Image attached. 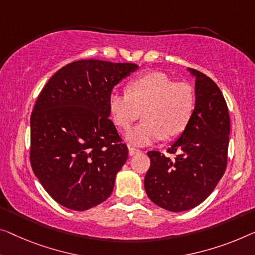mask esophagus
Returning <instances> with one entry per match:
<instances>
[{
	"mask_svg": "<svg viewBox=\"0 0 255 255\" xmlns=\"http://www.w3.org/2000/svg\"><path fill=\"white\" fill-rule=\"evenodd\" d=\"M128 150H129V155H134V154L139 153L140 152L138 149H136V147H134V146H129Z\"/></svg>",
	"mask_w": 255,
	"mask_h": 255,
	"instance_id": "obj_1",
	"label": "esophagus"
}]
</instances>
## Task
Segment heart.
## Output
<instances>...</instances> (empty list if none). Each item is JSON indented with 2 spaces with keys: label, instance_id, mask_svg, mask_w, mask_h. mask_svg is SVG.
Returning <instances> with one entry per match:
<instances>
[{
  "label": "heart",
  "instance_id": "1",
  "mask_svg": "<svg viewBox=\"0 0 255 255\" xmlns=\"http://www.w3.org/2000/svg\"><path fill=\"white\" fill-rule=\"evenodd\" d=\"M196 105V95L188 82H175L162 72H149L130 80L127 94L113 91L109 98L112 119L129 129L142 112L143 121L131 129L128 139L145 145L180 135L188 126Z\"/></svg>",
  "mask_w": 255,
  "mask_h": 255
}]
</instances>
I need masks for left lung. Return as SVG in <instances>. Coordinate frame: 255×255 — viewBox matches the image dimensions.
I'll list each match as a JSON object with an SVG mask.
<instances>
[{"label":"left lung","instance_id":"8db88e82","mask_svg":"<svg viewBox=\"0 0 255 255\" xmlns=\"http://www.w3.org/2000/svg\"><path fill=\"white\" fill-rule=\"evenodd\" d=\"M196 75V106L181 137L167 152L149 151L151 165L144 178L146 195L170 212L198 206L211 195L226 172L230 117L222 91L199 71Z\"/></svg>","mask_w":255,"mask_h":255}]
</instances>
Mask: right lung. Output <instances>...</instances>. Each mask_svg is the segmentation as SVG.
Segmentation results:
<instances>
[{"instance_id":"1","label":"right lung","mask_w":255,"mask_h":255,"mask_svg":"<svg viewBox=\"0 0 255 255\" xmlns=\"http://www.w3.org/2000/svg\"><path fill=\"white\" fill-rule=\"evenodd\" d=\"M136 64L77 60L58 70L30 115L29 161L52 199L86 211L112 193L128 147L110 119L109 98Z\"/></svg>"}]
</instances>
